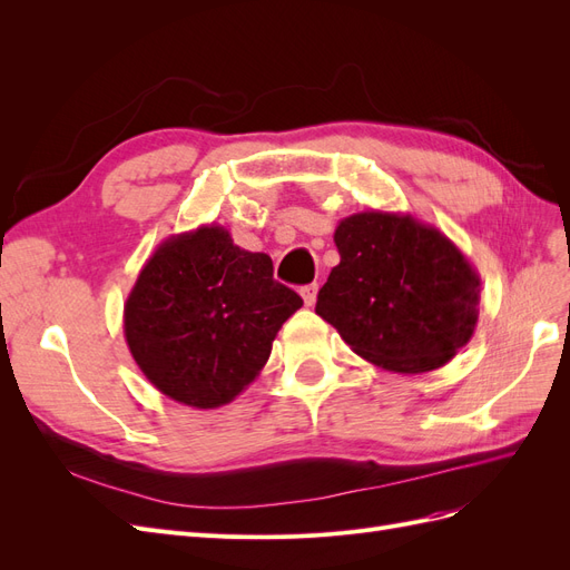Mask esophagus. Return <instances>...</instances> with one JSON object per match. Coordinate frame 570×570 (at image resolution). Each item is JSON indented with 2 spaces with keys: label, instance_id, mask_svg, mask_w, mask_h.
I'll return each mask as SVG.
<instances>
[{
  "label": "esophagus",
  "instance_id": "34e87169",
  "mask_svg": "<svg viewBox=\"0 0 570 570\" xmlns=\"http://www.w3.org/2000/svg\"><path fill=\"white\" fill-rule=\"evenodd\" d=\"M316 297H318V285H316V283L302 287V299H304L306 306H314V304H316Z\"/></svg>",
  "mask_w": 570,
  "mask_h": 570
}]
</instances>
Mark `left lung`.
<instances>
[{"label":"left lung","mask_w":570,"mask_h":570,"mask_svg":"<svg viewBox=\"0 0 570 570\" xmlns=\"http://www.w3.org/2000/svg\"><path fill=\"white\" fill-rule=\"evenodd\" d=\"M340 264L316 314L373 366L428 373L473 337L480 275L469 258L411 214L361 212L335 228Z\"/></svg>","instance_id":"8db88e82"}]
</instances>
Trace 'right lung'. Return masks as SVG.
<instances>
[{"label": "right lung", "mask_w": 570, "mask_h": 570, "mask_svg": "<svg viewBox=\"0 0 570 570\" xmlns=\"http://www.w3.org/2000/svg\"><path fill=\"white\" fill-rule=\"evenodd\" d=\"M302 297L273 281L268 254L239 249L226 228L170 235L130 289L124 333L135 364L185 406L233 402L262 373Z\"/></svg>", "instance_id": "1"}]
</instances>
